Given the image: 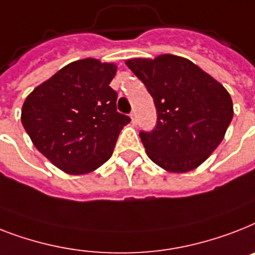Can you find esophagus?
<instances>
[{
	"instance_id": "esophagus-1",
	"label": "esophagus",
	"mask_w": 255,
	"mask_h": 255,
	"mask_svg": "<svg viewBox=\"0 0 255 255\" xmlns=\"http://www.w3.org/2000/svg\"><path fill=\"white\" fill-rule=\"evenodd\" d=\"M129 117H131V122H132V124H137V117H136V113H131V115H129Z\"/></svg>"
}]
</instances>
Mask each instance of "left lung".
<instances>
[{"instance_id":"8db88e82","label":"left lung","mask_w":255,"mask_h":255,"mask_svg":"<svg viewBox=\"0 0 255 255\" xmlns=\"http://www.w3.org/2000/svg\"><path fill=\"white\" fill-rule=\"evenodd\" d=\"M129 69L154 99L157 124L140 132L146 154L170 173H187L220 145L233 118L227 89L188 59L160 55L129 59Z\"/></svg>"}]
</instances>
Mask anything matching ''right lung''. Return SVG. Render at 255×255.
Segmentation results:
<instances>
[{
	"instance_id": "right-lung-1",
	"label": "right lung",
	"mask_w": 255,
	"mask_h": 255,
	"mask_svg": "<svg viewBox=\"0 0 255 255\" xmlns=\"http://www.w3.org/2000/svg\"><path fill=\"white\" fill-rule=\"evenodd\" d=\"M114 63L77 60L27 95L20 121L39 152L68 174L98 169L131 119L117 111Z\"/></svg>"
}]
</instances>
